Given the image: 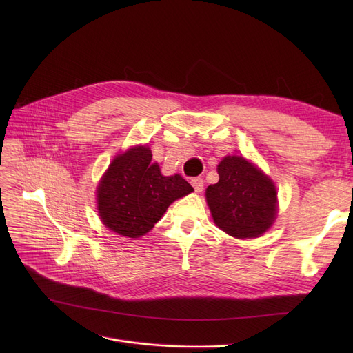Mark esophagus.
I'll list each match as a JSON object with an SVG mask.
<instances>
[{"label": "esophagus", "mask_w": 353, "mask_h": 353, "mask_svg": "<svg viewBox=\"0 0 353 353\" xmlns=\"http://www.w3.org/2000/svg\"><path fill=\"white\" fill-rule=\"evenodd\" d=\"M190 183H192V186L194 188V190H196L197 193H200V192L203 190V186H205V181H203L201 177H193V179L190 180Z\"/></svg>", "instance_id": "34e87169"}]
</instances>
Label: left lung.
<instances>
[{
    "mask_svg": "<svg viewBox=\"0 0 353 353\" xmlns=\"http://www.w3.org/2000/svg\"><path fill=\"white\" fill-rule=\"evenodd\" d=\"M219 181L206 189L216 226L239 239L259 237L276 216V189L263 174L240 156H228L217 165Z\"/></svg>",
    "mask_w": 353,
    "mask_h": 353,
    "instance_id": "1",
    "label": "left lung"
}]
</instances>
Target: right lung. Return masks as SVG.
Wrapping results in <instances>:
<instances>
[{
    "instance_id": "1",
    "label": "right lung",
    "mask_w": 353,
    "mask_h": 353,
    "mask_svg": "<svg viewBox=\"0 0 353 353\" xmlns=\"http://www.w3.org/2000/svg\"><path fill=\"white\" fill-rule=\"evenodd\" d=\"M193 192L180 174L165 177L145 145L130 148L110 164L97 189L103 223L121 236L140 237L172 203Z\"/></svg>"
}]
</instances>
